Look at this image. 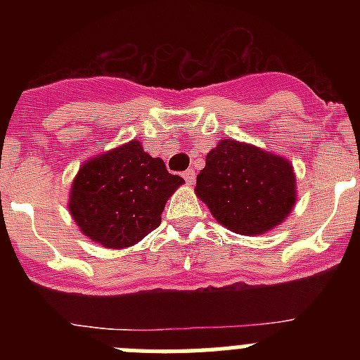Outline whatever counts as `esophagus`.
<instances>
[{"instance_id":"esophagus-1","label":"esophagus","mask_w":360,"mask_h":360,"mask_svg":"<svg viewBox=\"0 0 360 360\" xmlns=\"http://www.w3.org/2000/svg\"><path fill=\"white\" fill-rule=\"evenodd\" d=\"M184 178H186L187 186H193V184H195V171L187 169L186 173H184Z\"/></svg>"}]
</instances>
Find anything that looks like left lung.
<instances>
[{
  "label": "left lung",
  "mask_w": 360,
  "mask_h": 360,
  "mask_svg": "<svg viewBox=\"0 0 360 360\" xmlns=\"http://www.w3.org/2000/svg\"><path fill=\"white\" fill-rule=\"evenodd\" d=\"M295 189L288 158L224 139L207 153L195 193L225 229L262 236L287 219L297 200Z\"/></svg>",
  "instance_id": "left-lung-1"
}]
</instances>
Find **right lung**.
I'll return each mask as SVG.
<instances>
[{
	"instance_id": "1",
	"label": "right lung",
	"mask_w": 360,
	"mask_h": 360,
	"mask_svg": "<svg viewBox=\"0 0 360 360\" xmlns=\"http://www.w3.org/2000/svg\"><path fill=\"white\" fill-rule=\"evenodd\" d=\"M182 184L133 139L82 162L68 211L86 238L106 249H126L160 225L165 202Z\"/></svg>"
}]
</instances>
